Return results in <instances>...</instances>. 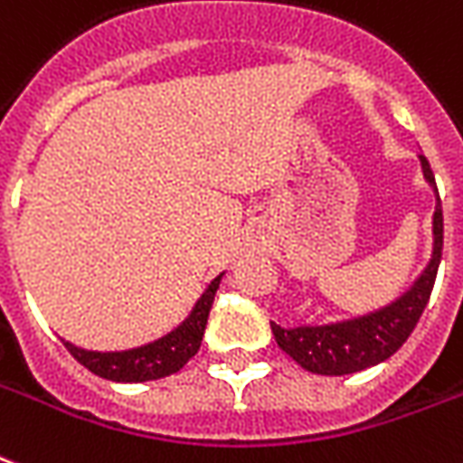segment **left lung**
<instances>
[{
    "instance_id": "obj_1",
    "label": "left lung",
    "mask_w": 463,
    "mask_h": 463,
    "mask_svg": "<svg viewBox=\"0 0 463 463\" xmlns=\"http://www.w3.org/2000/svg\"><path fill=\"white\" fill-rule=\"evenodd\" d=\"M420 162H422L425 179L435 186V175H432L428 157L420 155ZM442 201L437 194L435 252H432L428 269L420 274L415 287L408 294L372 316L347 320V323H335V326L284 330L271 323V333L277 337V345L306 372L323 373V376H345V373L362 372L366 366L388 359L393 352L403 347V342L411 337L422 310L428 306L432 287H435L437 269H439V260H442Z\"/></svg>"
}]
</instances>
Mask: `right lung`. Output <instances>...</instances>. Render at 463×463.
<instances>
[{
	"label": "right lung",
	"mask_w": 463,
	"mask_h": 463,
	"mask_svg": "<svg viewBox=\"0 0 463 463\" xmlns=\"http://www.w3.org/2000/svg\"><path fill=\"white\" fill-rule=\"evenodd\" d=\"M218 284H221V277L211 281V287L206 288V294L201 296L192 316L186 317L175 333H169L167 337H162L153 345L130 349V352H87V349H80L65 342L67 352L80 364L87 366L91 373L109 381L137 383V381H153L176 373L199 352Z\"/></svg>",
	"instance_id": "add662e5"
}]
</instances>
